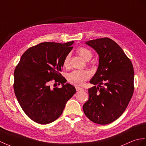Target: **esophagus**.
I'll list each match as a JSON object with an SVG mask.
<instances>
[{"instance_id": "obj_1", "label": "esophagus", "mask_w": 146, "mask_h": 146, "mask_svg": "<svg viewBox=\"0 0 146 146\" xmlns=\"http://www.w3.org/2000/svg\"><path fill=\"white\" fill-rule=\"evenodd\" d=\"M76 89L77 91H80V90H83V88L80 87H76Z\"/></svg>"}]
</instances>
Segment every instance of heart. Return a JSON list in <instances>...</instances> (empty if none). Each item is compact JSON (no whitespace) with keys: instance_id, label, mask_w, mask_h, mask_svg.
<instances>
[{"instance_id":"b5f03b06","label":"heart","mask_w":146,"mask_h":146,"mask_svg":"<svg viewBox=\"0 0 146 146\" xmlns=\"http://www.w3.org/2000/svg\"><path fill=\"white\" fill-rule=\"evenodd\" d=\"M77 52L85 61H88L92 57V52L84 47H80L77 49ZM69 54L67 55L64 60L63 65L67 67L69 62ZM90 77V74L87 70H74L69 74L68 80L71 84L76 85H83L86 80Z\"/></svg>"}]
</instances>
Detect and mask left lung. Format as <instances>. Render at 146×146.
I'll return each mask as SVG.
<instances>
[{
  "mask_svg": "<svg viewBox=\"0 0 146 146\" xmlns=\"http://www.w3.org/2000/svg\"><path fill=\"white\" fill-rule=\"evenodd\" d=\"M85 44L97 52L99 63L90 80L94 86L88 89L89 97L83 110L92 121L107 124L123 114L132 98L133 66L121 48L111 39H96Z\"/></svg>",
  "mask_w": 146,
  "mask_h": 146,
  "instance_id": "left-lung-1",
  "label": "left lung"
}]
</instances>
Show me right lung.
<instances>
[{"label": "right lung", "mask_w": 146, "mask_h": 146, "mask_svg": "<svg viewBox=\"0 0 146 146\" xmlns=\"http://www.w3.org/2000/svg\"><path fill=\"white\" fill-rule=\"evenodd\" d=\"M73 43L72 41L38 44L23 53L15 67V94L23 111L35 122L47 124L54 121L76 92L73 85L65 84L66 79L60 74ZM52 79L61 83L62 87L51 89L49 82Z\"/></svg>", "instance_id": "1"}]
</instances>
